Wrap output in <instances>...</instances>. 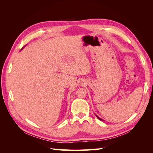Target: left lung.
Instances as JSON below:
<instances>
[{"label": "left lung", "mask_w": 153, "mask_h": 153, "mask_svg": "<svg viewBox=\"0 0 153 153\" xmlns=\"http://www.w3.org/2000/svg\"><path fill=\"white\" fill-rule=\"evenodd\" d=\"M96 117H98V119H99V120H100V121H103V119H101V118H100V117H99L98 116H97V115H96Z\"/></svg>", "instance_id": "obj_1"}]
</instances>
